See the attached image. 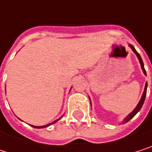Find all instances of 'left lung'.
Wrapping results in <instances>:
<instances>
[{
  "label": "left lung",
  "instance_id": "8db88e82",
  "mask_svg": "<svg viewBox=\"0 0 152 152\" xmlns=\"http://www.w3.org/2000/svg\"><path fill=\"white\" fill-rule=\"evenodd\" d=\"M129 47L131 48V49L134 51V53L137 56V58L139 59V62H140V64H141V67H142V72H143V73L146 75V71H145V69H144V65H143V62H142V58H141V56L139 55V53L135 50V48L131 45V44H129ZM146 92H147V82H146V84H145V88H144V91H143V93H142V97H141V100L139 101V103H138V104H137V106L134 108V110L130 114H128L125 118H124V120H123V123H126L127 121H129L135 114L137 113L140 110H141V108H142V104H143V103H144V100H145V96H146Z\"/></svg>",
  "mask_w": 152,
  "mask_h": 152
}]
</instances>
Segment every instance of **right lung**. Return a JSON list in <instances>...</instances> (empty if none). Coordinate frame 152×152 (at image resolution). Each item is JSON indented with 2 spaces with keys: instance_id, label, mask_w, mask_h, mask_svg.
I'll return each mask as SVG.
<instances>
[{
  "instance_id": "1",
  "label": "right lung",
  "mask_w": 152,
  "mask_h": 152,
  "mask_svg": "<svg viewBox=\"0 0 152 152\" xmlns=\"http://www.w3.org/2000/svg\"><path fill=\"white\" fill-rule=\"evenodd\" d=\"M56 121H57V120H56V121H54V122H52V123H50V124H48V125H46V126H34V127H35V128H43V127L48 126H50V125H52V124L56 123Z\"/></svg>"
}]
</instances>
